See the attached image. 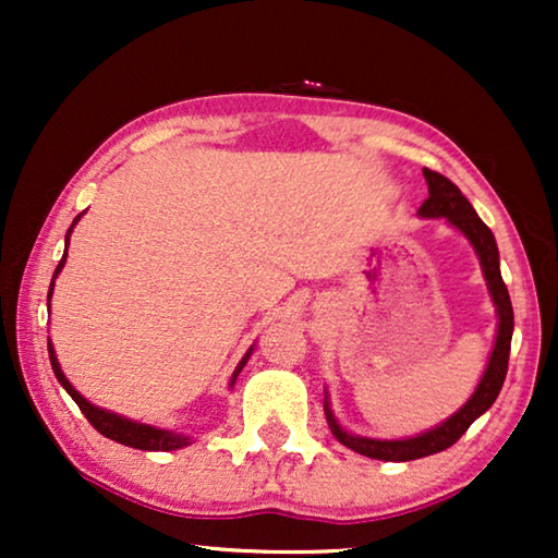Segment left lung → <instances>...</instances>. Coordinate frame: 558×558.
<instances>
[{
  "mask_svg": "<svg viewBox=\"0 0 558 558\" xmlns=\"http://www.w3.org/2000/svg\"><path fill=\"white\" fill-rule=\"evenodd\" d=\"M426 185H429V197H426L422 208H418V218H445L454 231H460L464 239L470 241V246L475 248L480 258V269H483L487 292L495 304V315H498V330H495V342L487 357V365L483 371V378L475 386V391L452 416H447L445 422H439L432 429H426L416 437H403V439H373L361 437V434L348 432L338 418H335L330 409V393L325 388V416L330 424L332 437L353 449L357 454L371 457V460H384V462H409L418 460V457H429L437 452H445L447 447H452L464 432L470 429V424L485 414L498 399L502 380L508 373V355H510V340H513V304H510V294L506 281L500 277V254L498 243L490 228H487L480 216L472 208L468 197L460 193V187L454 182H449L445 174L424 170Z\"/></svg>",
  "mask_w": 558,
  "mask_h": 558,
  "instance_id": "left-lung-1",
  "label": "left lung"
}]
</instances>
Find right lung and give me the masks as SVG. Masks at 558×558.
Here are the masks:
<instances>
[{"label":"right lung","instance_id":"1","mask_svg":"<svg viewBox=\"0 0 558 558\" xmlns=\"http://www.w3.org/2000/svg\"><path fill=\"white\" fill-rule=\"evenodd\" d=\"M83 216V213H81ZM81 216H75V220L71 223V228H68L65 233V254L63 258H60L58 269L56 274H52V281H50V289H48V307H50V296H52V287H56V279L58 274L63 271L65 266V258H68V243H71V233L75 223H78ZM48 353H50V365H52V373H56V378L60 380V386L65 388L68 393H71V399L78 403V409L83 411V416L88 418L90 424H94L96 432H101L104 437H109L113 441H119V445H126V447H134V449H144V452H174V449H182L187 445H193V437H187V434L182 432H172V429H159V426H151V424H142V422H134V418L129 416H121L117 414V411H109V409H101L96 407V403H90L86 396H81L78 391H75L71 380L65 378L63 368H60L58 363V355H56V348H52V342L48 338ZM251 353H254V345H251L246 350V355L241 357V363L235 365L233 376H231V384H228V388L235 386V378H239V373L243 371V365L248 363Z\"/></svg>","mask_w":558,"mask_h":558}]
</instances>
